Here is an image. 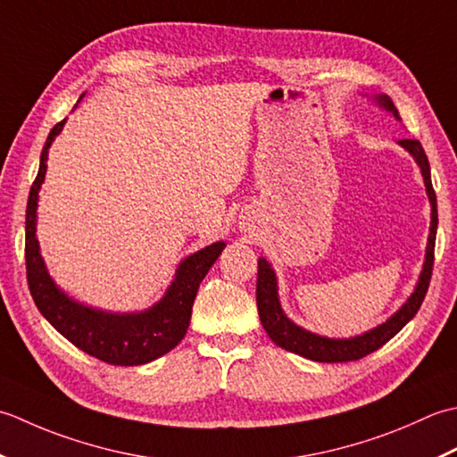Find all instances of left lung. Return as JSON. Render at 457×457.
<instances>
[{
    "label": "left lung",
    "mask_w": 457,
    "mask_h": 457,
    "mask_svg": "<svg viewBox=\"0 0 457 457\" xmlns=\"http://www.w3.org/2000/svg\"><path fill=\"white\" fill-rule=\"evenodd\" d=\"M372 102L378 108H383L388 114H393L395 120L400 122L398 110L393 104L386 95H375ZM398 145L404 147V150L414 157L416 165L420 167L422 179L428 201H430V235H428V245H426V254H424V264L422 272L418 276V282L414 286V292L411 297L398 307L390 318L372 328L365 333L355 335V337L347 339H335V337H323V335L312 333L300 325L294 323L282 310L280 295H278V278L272 264L268 262L266 258H258V282H256V303H258V315L260 321H262V328L270 335L278 347H282L295 355L305 357L310 361L318 362H347V361H357L367 357L369 353L377 351L390 341L395 335L404 328V325L411 321L414 315L420 310V305L426 297L428 286H430L432 278V266H434V246H436V228H437V209H436V193L432 187V177H430V163H428V157L424 154L422 144L418 139H398Z\"/></svg>",
    "instance_id": "left-lung-1"
}]
</instances>
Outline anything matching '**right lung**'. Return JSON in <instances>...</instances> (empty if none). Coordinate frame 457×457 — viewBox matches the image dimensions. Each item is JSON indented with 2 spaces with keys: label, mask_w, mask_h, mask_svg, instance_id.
Listing matches in <instances>:
<instances>
[{
  "label": "right lung",
  "mask_w": 457,
  "mask_h": 457,
  "mask_svg": "<svg viewBox=\"0 0 457 457\" xmlns=\"http://www.w3.org/2000/svg\"><path fill=\"white\" fill-rule=\"evenodd\" d=\"M64 122H67V118L54 126L46 137L41 152L39 173L35 177L29 201H27L25 264L31 295L43 318L62 337H67L74 347L110 362V365H145V362L160 359L179 345L189 328L199 284L227 245L222 240L212 242V245L181 260L162 300L142 312H104L98 307L80 303L67 292H62L54 284L41 256L39 240H37V204H39V191L46 173L49 147L54 137L62 132Z\"/></svg>",
  "instance_id": "obj_1"
}]
</instances>
